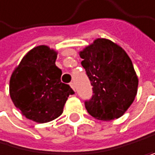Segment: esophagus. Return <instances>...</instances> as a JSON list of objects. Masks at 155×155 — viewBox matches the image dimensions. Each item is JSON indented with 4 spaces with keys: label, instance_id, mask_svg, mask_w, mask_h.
Wrapping results in <instances>:
<instances>
[{
    "label": "esophagus",
    "instance_id": "obj_1",
    "mask_svg": "<svg viewBox=\"0 0 155 155\" xmlns=\"http://www.w3.org/2000/svg\"><path fill=\"white\" fill-rule=\"evenodd\" d=\"M70 86L74 90V82H71V83H70Z\"/></svg>",
    "mask_w": 155,
    "mask_h": 155
}]
</instances>
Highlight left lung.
<instances>
[{
	"label": "left lung",
	"mask_w": 155,
	"mask_h": 155,
	"mask_svg": "<svg viewBox=\"0 0 155 155\" xmlns=\"http://www.w3.org/2000/svg\"><path fill=\"white\" fill-rule=\"evenodd\" d=\"M92 85L93 95L84 101L89 114L101 121L120 118L137 94L138 78L132 62L120 46L97 39L79 54Z\"/></svg>",
	"instance_id": "left-lung-1"
}]
</instances>
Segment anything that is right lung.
Masks as SVG:
<instances>
[{
  "mask_svg": "<svg viewBox=\"0 0 155 155\" xmlns=\"http://www.w3.org/2000/svg\"><path fill=\"white\" fill-rule=\"evenodd\" d=\"M56 57L54 50L38 46L24 56L10 78L12 101L24 116L36 123L59 117L68 97L74 94L70 85L61 82Z\"/></svg>",
  "mask_w": 155,
  "mask_h": 155,
  "instance_id": "1",
  "label": "right lung"
}]
</instances>
